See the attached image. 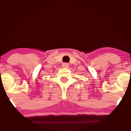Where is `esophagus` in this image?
Wrapping results in <instances>:
<instances>
[{
	"instance_id": "esophagus-1",
	"label": "esophagus",
	"mask_w": 131,
	"mask_h": 131,
	"mask_svg": "<svg viewBox=\"0 0 131 131\" xmlns=\"http://www.w3.org/2000/svg\"><path fill=\"white\" fill-rule=\"evenodd\" d=\"M62 67L63 68H68L69 67V64L68 63H64V64H62Z\"/></svg>"
}]
</instances>
